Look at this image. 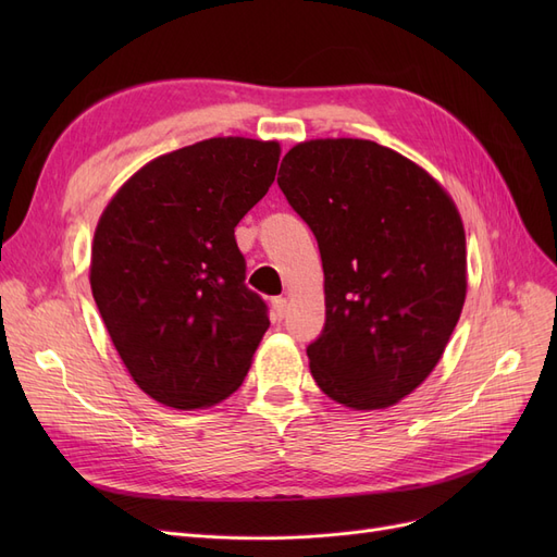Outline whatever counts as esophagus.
Here are the masks:
<instances>
[{"instance_id": "obj_1", "label": "esophagus", "mask_w": 557, "mask_h": 557, "mask_svg": "<svg viewBox=\"0 0 557 557\" xmlns=\"http://www.w3.org/2000/svg\"><path fill=\"white\" fill-rule=\"evenodd\" d=\"M285 311H288V299H285V297H274L272 299V318H274V323H281V320L285 318Z\"/></svg>"}]
</instances>
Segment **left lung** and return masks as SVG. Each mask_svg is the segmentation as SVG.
I'll list each match as a JSON object with an SVG mask.
<instances>
[{
  "instance_id": "1",
  "label": "left lung",
  "mask_w": 557,
  "mask_h": 557,
  "mask_svg": "<svg viewBox=\"0 0 557 557\" xmlns=\"http://www.w3.org/2000/svg\"><path fill=\"white\" fill-rule=\"evenodd\" d=\"M278 188L315 234L325 327L311 376L356 411L411 395L442 360L467 297L465 225L423 166L367 139L293 146Z\"/></svg>"
}]
</instances>
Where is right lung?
I'll use <instances>...</instances> for the list:
<instances>
[{"instance_id":"add662e5","label":"right lung","mask_w":557,"mask_h":557,"mask_svg":"<svg viewBox=\"0 0 557 557\" xmlns=\"http://www.w3.org/2000/svg\"><path fill=\"white\" fill-rule=\"evenodd\" d=\"M278 158V141H197L144 164L99 215L95 305L132 381L164 407L209 409L248 374L269 318L234 227Z\"/></svg>"}]
</instances>
